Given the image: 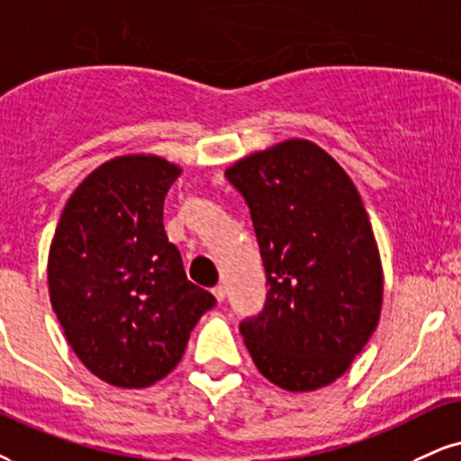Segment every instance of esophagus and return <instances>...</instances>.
<instances>
[{"label": "esophagus", "instance_id": "obj_1", "mask_svg": "<svg viewBox=\"0 0 461 461\" xmlns=\"http://www.w3.org/2000/svg\"><path fill=\"white\" fill-rule=\"evenodd\" d=\"M212 293H213V297H215V301H218V303H221V301H224V297H226V288L221 286V284H218V286L212 288Z\"/></svg>", "mask_w": 461, "mask_h": 461}]
</instances>
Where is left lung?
I'll return each instance as SVG.
<instances>
[{"label":"left lung","instance_id":"obj_1","mask_svg":"<svg viewBox=\"0 0 461 461\" xmlns=\"http://www.w3.org/2000/svg\"><path fill=\"white\" fill-rule=\"evenodd\" d=\"M226 177L249 207L269 286L265 310L240 327L252 361L293 393L327 387L383 310V265L359 192L305 139L249 153Z\"/></svg>","mask_w":461,"mask_h":461}]
</instances>
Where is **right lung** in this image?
I'll return each instance as SVG.
<instances>
[{"label":"right lung","instance_id":"add662e5","mask_svg":"<svg viewBox=\"0 0 461 461\" xmlns=\"http://www.w3.org/2000/svg\"><path fill=\"white\" fill-rule=\"evenodd\" d=\"M179 175L151 153L100 164L68 198L50 241L57 321L83 366L113 387H151L173 372L215 305L164 232V196Z\"/></svg>","mask_w":461,"mask_h":461}]
</instances>
